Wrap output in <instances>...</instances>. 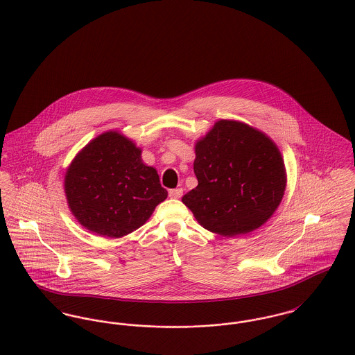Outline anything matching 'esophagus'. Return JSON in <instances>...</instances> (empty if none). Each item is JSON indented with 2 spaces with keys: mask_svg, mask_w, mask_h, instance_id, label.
I'll list each match as a JSON object with an SVG mask.
<instances>
[{
  "mask_svg": "<svg viewBox=\"0 0 355 355\" xmlns=\"http://www.w3.org/2000/svg\"><path fill=\"white\" fill-rule=\"evenodd\" d=\"M168 196L171 198H180L182 196V189L181 188H177V189H170L168 191Z\"/></svg>",
  "mask_w": 355,
  "mask_h": 355,
  "instance_id": "1",
  "label": "esophagus"
}]
</instances>
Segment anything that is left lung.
Masks as SVG:
<instances>
[{"label": "left lung", "instance_id": "8db88e82", "mask_svg": "<svg viewBox=\"0 0 355 355\" xmlns=\"http://www.w3.org/2000/svg\"><path fill=\"white\" fill-rule=\"evenodd\" d=\"M197 185L182 197L198 223L220 236L246 234L275 212L286 188L283 159L264 133L220 119L197 141Z\"/></svg>", "mask_w": 355, "mask_h": 355}]
</instances>
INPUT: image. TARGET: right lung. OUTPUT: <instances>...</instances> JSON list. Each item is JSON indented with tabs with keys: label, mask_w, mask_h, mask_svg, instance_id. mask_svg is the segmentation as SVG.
<instances>
[{
	"label": "right lung",
	"mask_w": 355,
	"mask_h": 355,
	"mask_svg": "<svg viewBox=\"0 0 355 355\" xmlns=\"http://www.w3.org/2000/svg\"><path fill=\"white\" fill-rule=\"evenodd\" d=\"M117 132L85 146L65 175L69 208L80 223L101 236L119 238L143 226L167 197L154 167Z\"/></svg>",
	"instance_id": "1"
}]
</instances>
